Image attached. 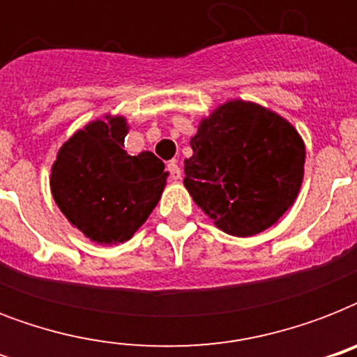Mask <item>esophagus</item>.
Segmentation results:
<instances>
[{
  "mask_svg": "<svg viewBox=\"0 0 357 357\" xmlns=\"http://www.w3.org/2000/svg\"><path fill=\"white\" fill-rule=\"evenodd\" d=\"M168 172H170V178H172L174 181H179V179H181V168H179L178 161L168 162Z\"/></svg>",
  "mask_w": 357,
  "mask_h": 357,
  "instance_id": "34e87169",
  "label": "esophagus"
}]
</instances>
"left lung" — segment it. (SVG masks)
I'll use <instances>...</instances> for the list:
<instances>
[{"label":"left lung","instance_id":"1","mask_svg":"<svg viewBox=\"0 0 357 357\" xmlns=\"http://www.w3.org/2000/svg\"><path fill=\"white\" fill-rule=\"evenodd\" d=\"M185 159L187 190L218 228L250 237L293 206L305 148L296 129L268 109L241 100L202 120Z\"/></svg>","mask_w":357,"mask_h":357}]
</instances>
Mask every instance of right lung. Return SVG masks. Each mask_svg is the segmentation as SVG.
<instances>
[{"mask_svg": "<svg viewBox=\"0 0 357 357\" xmlns=\"http://www.w3.org/2000/svg\"><path fill=\"white\" fill-rule=\"evenodd\" d=\"M89 123L64 142L52 168V192L64 217L91 241L123 243L150 217L168 172L151 151L122 150V116Z\"/></svg>", "mask_w": 357, "mask_h": 357, "instance_id": "right-lung-1", "label": "right lung"}]
</instances>
